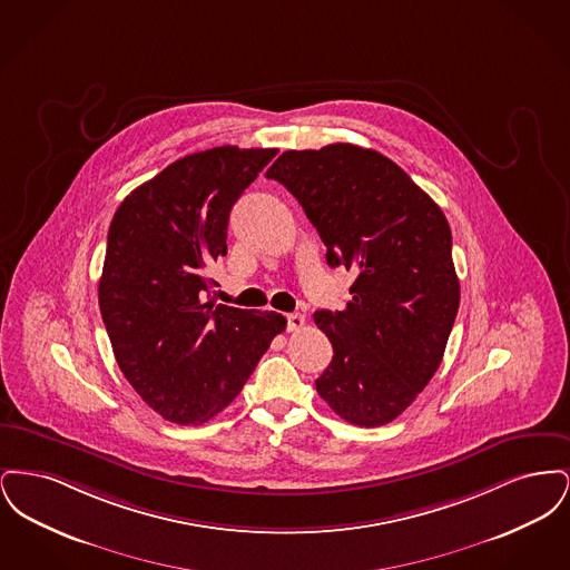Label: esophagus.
Returning a JSON list of instances; mask_svg holds the SVG:
<instances>
[{
    "label": "esophagus",
    "mask_w": 570,
    "mask_h": 570,
    "mask_svg": "<svg viewBox=\"0 0 570 570\" xmlns=\"http://www.w3.org/2000/svg\"><path fill=\"white\" fill-rule=\"evenodd\" d=\"M305 326V316L303 314H288L286 316V328L288 331H301Z\"/></svg>",
    "instance_id": "esophagus-1"
}]
</instances>
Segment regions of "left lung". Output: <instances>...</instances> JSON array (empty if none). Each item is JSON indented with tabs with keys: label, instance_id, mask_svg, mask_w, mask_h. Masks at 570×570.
I'll use <instances>...</instances> for the list:
<instances>
[{
	"label": "left lung",
	"instance_id": "left-lung-1",
	"mask_svg": "<svg viewBox=\"0 0 570 570\" xmlns=\"http://www.w3.org/2000/svg\"><path fill=\"white\" fill-rule=\"evenodd\" d=\"M267 177L301 203L326 263L356 275L346 309L314 314L333 346L318 395L354 425L391 423L434 376L458 316L446 217L397 164L351 142L284 151Z\"/></svg>",
	"mask_w": 570,
	"mask_h": 570
}]
</instances>
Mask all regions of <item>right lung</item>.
I'll list each match as a JSON object with an SVG mask.
<instances>
[{
	"label": "right lung",
	"mask_w": 570,
	"mask_h": 570,
	"mask_svg": "<svg viewBox=\"0 0 570 570\" xmlns=\"http://www.w3.org/2000/svg\"><path fill=\"white\" fill-rule=\"evenodd\" d=\"M275 154L233 145L190 154L130 191L110 222L102 321L119 370L170 423L222 412L286 328L282 314L214 303L207 277L226 256L233 205Z\"/></svg>",
	"instance_id": "1"
}]
</instances>
